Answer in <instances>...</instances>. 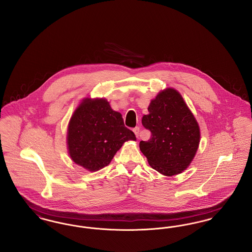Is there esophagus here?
Here are the masks:
<instances>
[{"instance_id":"34e87169","label":"esophagus","mask_w":252,"mask_h":252,"mask_svg":"<svg viewBox=\"0 0 252 252\" xmlns=\"http://www.w3.org/2000/svg\"><path fill=\"white\" fill-rule=\"evenodd\" d=\"M133 132L135 133L136 137L138 138V137H139V133H140V127H139V126H136V127H134V128H133Z\"/></svg>"}]
</instances>
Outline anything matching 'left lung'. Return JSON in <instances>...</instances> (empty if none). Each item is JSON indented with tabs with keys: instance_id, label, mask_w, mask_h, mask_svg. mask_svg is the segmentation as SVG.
Returning a JSON list of instances; mask_svg holds the SVG:
<instances>
[{
	"instance_id": "left-lung-1",
	"label": "left lung",
	"mask_w": 252,
	"mask_h": 252,
	"mask_svg": "<svg viewBox=\"0 0 252 252\" xmlns=\"http://www.w3.org/2000/svg\"><path fill=\"white\" fill-rule=\"evenodd\" d=\"M142 124L151 132L148 141L140 142V149L148 163L164 176L184 171L196 153L199 126L182 96L174 89L160 92L152 100Z\"/></svg>"
}]
</instances>
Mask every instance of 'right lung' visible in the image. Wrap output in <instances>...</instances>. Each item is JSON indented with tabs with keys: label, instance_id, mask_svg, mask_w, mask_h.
Segmentation results:
<instances>
[{
	"label": "right lung",
	"instance_id": "add662e5",
	"mask_svg": "<svg viewBox=\"0 0 252 252\" xmlns=\"http://www.w3.org/2000/svg\"><path fill=\"white\" fill-rule=\"evenodd\" d=\"M67 140L72 160L94 172L108 165L123 144L136 137L106 99L87 98L71 118Z\"/></svg>",
	"mask_w": 252,
	"mask_h": 252
}]
</instances>
